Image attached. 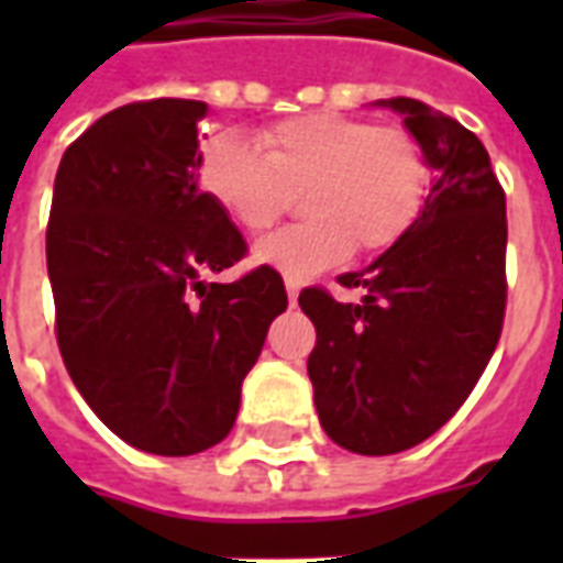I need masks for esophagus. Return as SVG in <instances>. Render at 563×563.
Wrapping results in <instances>:
<instances>
[{"label":"esophagus","instance_id":"obj_1","mask_svg":"<svg viewBox=\"0 0 563 563\" xmlns=\"http://www.w3.org/2000/svg\"><path fill=\"white\" fill-rule=\"evenodd\" d=\"M298 291H300V280H295V277H286V295H289L291 307L298 303Z\"/></svg>","mask_w":563,"mask_h":563}]
</instances>
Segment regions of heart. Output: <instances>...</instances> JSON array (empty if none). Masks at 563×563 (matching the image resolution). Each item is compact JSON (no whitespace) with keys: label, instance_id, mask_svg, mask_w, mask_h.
Returning a JSON list of instances; mask_svg holds the SVG:
<instances>
[{"label":"heart","instance_id":"b5f03b06","mask_svg":"<svg viewBox=\"0 0 563 563\" xmlns=\"http://www.w3.org/2000/svg\"><path fill=\"white\" fill-rule=\"evenodd\" d=\"M254 143L221 131L203 143L198 184L236 228L263 233L300 192V224L254 247L260 265L307 280L353 254H383L418 221L429 189L423 148L400 125L318 110L263 128Z\"/></svg>","mask_w":563,"mask_h":563}]
</instances>
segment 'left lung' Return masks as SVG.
I'll return each mask as SVG.
<instances>
[{
  "mask_svg": "<svg viewBox=\"0 0 563 563\" xmlns=\"http://www.w3.org/2000/svg\"><path fill=\"white\" fill-rule=\"evenodd\" d=\"M400 113L432 169L409 233L339 283V303L300 291L318 342L307 371L321 427L360 455H391L453 418L494 356L506 316V192L479 136L418 99H379Z\"/></svg>",
  "mask_w": 563,
  "mask_h": 563,
  "instance_id": "1",
  "label": "left lung"
}]
</instances>
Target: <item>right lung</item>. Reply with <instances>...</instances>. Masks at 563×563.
Instances as JSON below:
<instances>
[{
  "label": "right lung",
  "mask_w": 563,
  "mask_h": 563,
  "mask_svg": "<svg viewBox=\"0 0 563 563\" xmlns=\"http://www.w3.org/2000/svg\"><path fill=\"white\" fill-rule=\"evenodd\" d=\"M203 117L192 99L104 113L64 152L48 212L66 371L110 432L154 455H195L228 435L242 379L289 303L268 265L203 280L247 251L198 187Z\"/></svg>",
  "instance_id": "1"
}]
</instances>
